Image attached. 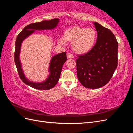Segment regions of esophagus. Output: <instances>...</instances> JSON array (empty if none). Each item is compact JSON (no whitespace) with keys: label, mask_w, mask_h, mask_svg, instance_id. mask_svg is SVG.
Returning a JSON list of instances; mask_svg holds the SVG:
<instances>
[{"label":"esophagus","mask_w":133,"mask_h":133,"mask_svg":"<svg viewBox=\"0 0 133 133\" xmlns=\"http://www.w3.org/2000/svg\"><path fill=\"white\" fill-rule=\"evenodd\" d=\"M66 57H67V58L68 59H73V58H74L73 55L72 54H71V53H68L66 54Z\"/></svg>","instance_id":"obj_1"}]
</instances>
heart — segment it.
Segmentation results:
<instances>
[{
    "instance_id": "obj_1",
    "label": "heart",
    "mask_w": 133,
    "mask_h": 133,
    "mask_svg": "<svg viewBox=\"0 0 133 133\" xmlns=\"http://www.w3.org/2000/svg\"><path fill=\"white\" fill-rule=\"evenodd\" d=\"M96 39L97 33L93 28L75 26L64 31V37L59 38L58 43L60 45L65 46L66 42H71L75 53L84 54L94 48Z\"/></svg>"
}]
</instances>
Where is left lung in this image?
<instances>
[{"label": "left lung", "instance_id": "left-lung-1", "mask_svg": "<svg viewBox=\"0 0 133 133\" xmlns=\"http://www.w3.org/2000/svg\"><path fill=\"white\" fill-rule=\"evenodd\" d=\"M97 39L94 48L76 60L77 76L87 88L97 89L109 82L118 66V43L107 28L94 22Z\"/></svg>", "mask_w": 133, "mask_h": 133}]
</instances>
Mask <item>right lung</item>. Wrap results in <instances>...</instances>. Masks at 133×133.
I'll return each mask as SVG.
<instances>
[{"mask_svg":"<svg viewBox=\"0 0 133 133\" xmlns=\"http://www.w3.org/2000/svg\"><path fill=\"white\" fill-rule=\"evenodd\" d=\"M59 19L55 18L49 21H44L41 22L32 23L26 26L19 34L15 42L14 61L17 66L20 78L26 85L39 90H49L55 87L59 81L63 64L67 60L66 53L56 54L51 57L48 71L49 74L46 80L42 82H31L25 75L22 69V63L20 60L21 46L23 42L29 36L33 34L35 30H52L57 26Z\"/></svg>","mask_w":133,"mask_h":133,"instance_id":"right-lung-1","label":"right lung"}]
</instances>
